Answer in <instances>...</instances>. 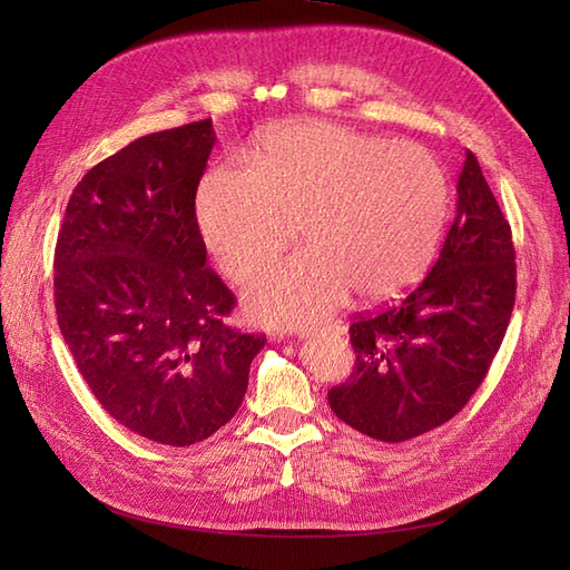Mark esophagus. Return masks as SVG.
<instances>
[{"label":"esophagus","instance_id":"1","mask_svg":"<svg viewBox=\"0 0 570 570\" xmlns=\"http://www.w3.org/2000/svg\"><path fill=\"white\" fill-rule=\"evenodd\" d=\"M323 335V333H340V325L337 323H325L321 327H302V331L297 333V337H312V335Z\"/></svg>","mask_w":570,"mask_h":570}]
</instances>
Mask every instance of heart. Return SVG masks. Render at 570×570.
<instances>
[{
	"label": "heart",
	"instance_id": "heart-1",
	"mask_svg": "<svg viewBox=\"0 0 570 570\" xmlns=\"http://www.w3.org/2000/svg\"><path fill=\"white\" fill-rule=\"evenodd\" d=\"M247 161L249 170L204 176L197 226L233 283H247L283 249L287 226L297 228L299 252L247 289L254 318L308 325L350 292L377 304L423 278L450 214V180L425 147L299 120L266 132Z\"/></svg>",
	"mask_w": 570,
	"mask_h": 570
}]
</instances>
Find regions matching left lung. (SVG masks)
Here are the masks:
<instances>
[{
  "label": "left lung",
  "mask_w": 570,
  "mask_h": 570,
  "mask_svg": "<svg viewBox=\"0 0 570 570\" xmlns=\"http://www.w3.org/2000/svg\"><path fill=\"white\" fill-rule=\"evenodd\" d=\"M456 195L454 223L423 283L350 325L354 371L327 392V404L373 440L404 442L454 419L507 335L515 252L473 151H465Z\"/></svg>",
  "instance_id": "8db88e82"
}]
</instances>
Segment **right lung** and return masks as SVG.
<instances>
[{
	"label": "right lung",
	"instance_id": "add662e5",
	"mask_svg": "<svg viewBox=\"0 0 570 570\" xmlns=\"http://www.w3.org/2000/svg\"><path fill=\"white\" fill-rule=\"evenodd\" d=\"M214 142L204 118L99 161L55 252L57 318L85 383L120 425L170 446L235 416L266 344L226 325L235 295L206 268L195 197Z\"/></svg>",
	"mask_w": 570,
	"mask_h": 570
}]
</instances>
